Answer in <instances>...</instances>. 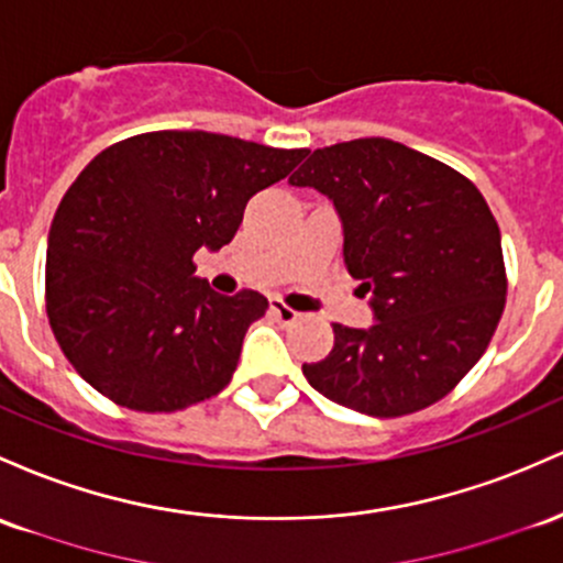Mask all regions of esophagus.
<instances>
[{
  "label": "esophagus",
  "instance_id": "1",
  "mask_svg": "<svg viewBox=\"0 0 563 563\" xmlns=\"http://www.w3.org/2000/svg\"><path fill=\"white\" fill-rule=\"evenodd\" d=\"M272 312H275V318L280 320V323H286V325H291V323H296V320L301 318V312H296L294 307H288V305H283V301H272Z\"/></svg>",
  "mask_w": 563,
  "mask_h": 563
}]
</instances>
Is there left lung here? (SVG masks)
I'll list each match as a JSON object with an SVG mask.
<instances>
[{
	"label": "left lung",
	"instance_id": "8db88e82",
	"mask_svg": "<svg viewBox=\"0 0 563 563\" xmlns=\"http://www.w3.org/2000/svg\"><path fill=\"white\" fill-rule=\"evenodd\" d=\"M336 208L344 267L374 325L333 323V350L301 374L368 417L435 404L478 363L505 310L499 227L462 173L390 139L314 150L288 178Z\"/></svg>",
	"mask_w": 563,
	"mask_h": 563
}]
</instances>
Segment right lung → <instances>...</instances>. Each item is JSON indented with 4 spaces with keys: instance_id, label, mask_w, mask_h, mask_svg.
I'll use <instances>...</instances> for the list:
<instances>
[{
    "instance_id": "right-lung-1",
    "label": "right lung",
    "mask_w": 563,
    "mask_h": 563,
    "mask_svg": "<svg viewBox=\"0 0 563 563\" xmlns=\"http://www.w3.org/2000/svg\"><path fill=\"white\" fill-rule=\"evenodd\" d=\"M305 157L157 131L109 146L79 173L47 238L45 291L55 339L90 387L133 411H178L230 385L267 299L216 294L191 256L230 243L251 197Z\"/></svg>"
}]
</instances>
